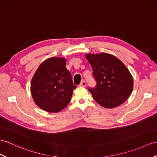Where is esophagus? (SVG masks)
Masks as SVG:
<instances>
[{
	"label": "esophagus",
	"instance_id": "obj_1",
	"mask_svg": "<svg viewBox=\"0 0 157 157\" xmlns=\"http://www.w3.org/2000/svg\"><path fill=\"white\" fill-rule=\"evenodd\" d=\"M86 85H87L86 82V81H84V80H83V81H82V82L80 83V86H81L86 87Z\"/></svg>",
	"mask_w": 157,
	"mask_h": 157
}]
</instances>
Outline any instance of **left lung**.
I'll return each instance as SVG.
<instances>
[{
    "label": "left lung",
    "instance_id": "1",
    "mask_svg": "<svg viewBox=\"0 0 157 157\" xmlns=\"http://www.w3.org/2000/svg\"><path fill=\"white\" fill-rule=\"evenodd\" d=\"M96 82L89 87L97 103L106 108L117 107L128 99L133 89V79L129 70L117 57L108 53L87 54Z\"/></svg>",
    "mask_w": 157,
    "mask_h": 157
}]
</instances>
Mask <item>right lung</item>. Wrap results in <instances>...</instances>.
I'll return each instance as SVG.
<instances>
[{"label": "right lung", "instance_id": "add662e5", "mask_svg": "<svg viewBox=\"0 0 157 157\" xmlns=\"http://www.w3.org/2000/svg\"><path fill=\"white\" fill-rule=\"evenodd\" d=\"M63 57H52L39 65L31 83L33 98L39 108L58 112L69 104L76 87Z\"/></svg>", "mask_w": 157, "mask_h": 157}]
</instances>
